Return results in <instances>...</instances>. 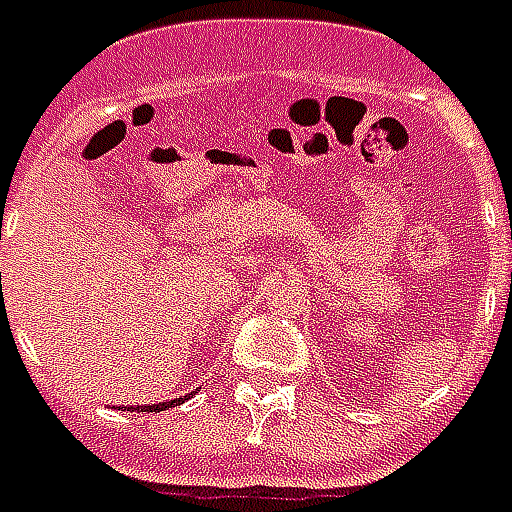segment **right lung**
Returning a JSON list of instances; mask_svg holds the SVG:
<instances>
[{
    "label": "right lung",
    "mask_w": 512,
    "mask_h": 512,
    "mask_svg": "<svg viewBox=\"0 0 512 512\" xmlns=\"http://www.w3.org/2000/svg\"><path fill=\"white\" fill-rule=\"evenodd\" d=\"M195 393V391H192ZM192 393H187V396H181V399H170V401H160V404H146V407H127V410H140V412H162V410H170V407H179V404H184V401L192 396Z\"/></svg>",
    "instance_id": "add662e5"
}]
</instances>
